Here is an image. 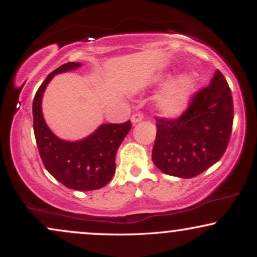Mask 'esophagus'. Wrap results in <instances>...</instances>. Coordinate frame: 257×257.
Returning a JSON list of instances; mask_svg holds the SVG:
<instances>
[{"label": "esophagus", "mask_w": 257, "mask_h": 257, "mask_svg": "<svg viewBox=\"0 0 257 257\" xmlns=\"http://www.w3.org/2000/svg\"><path fill=\"white\" fill-rule=\"evenodd\" d=\"M143 119H144L143 114H140V113H134L132 116V123H133V124H137V123L141 122Z\"/></svg>", "instance_id": "esophagus-1"}]
</instances>
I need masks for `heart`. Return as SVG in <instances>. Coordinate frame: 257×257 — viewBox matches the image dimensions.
<instances>
[{"label": "heart", "mask_w": 257, "mask_h": 257, "mask_svg": "<svg viewBox=\"0 0 257 257\" xmlns=\"http://www.w3.org/2000/svg\"><path fill=\"white\" fill-rule=\"evenodd\" d=\"M174 73L166 71L153 75L147 81V87H162L153 100V108L159 116L166 118H176L187 110L193 95L198 88V75L187 71L173 78Z\"/></svg>", "instance_id": "obj_1"}]
</instances>
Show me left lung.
<instances>
[{
  "label": "left lung",
  "instance_id": "1",
  "mask_svg": "<svg viewBox=\"0 0 257 257\" xmlns=\"http://www.w3.org/2000/svg\"><path fill=\"white\" fill-rule=\"evenodd\" d=\"M233 123V101L219 70L193 96L178 119H157L152 161L161 172L190 179L216 163L226 151Z\"/></svg>",
  "mask_w": 257,
  "mask_h": 257
}]
</instances>
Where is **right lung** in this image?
Instances as JSON below:
<instances>
[{
    "mask_svg": "<svg viewBox=\"0 0 257 257\" xmlns=\"http://www.w3.org/2000/svg\"><path fill=\"white\" fill-rule=\"evenodd\" d=\"M81 66V63L64 64L44 79L32 102L34 133L41 159L53 178L67 188L93 191L104 187L113 176L117 150L131 131L132 124L131 120L122 124L106 123L77 141L63 140L49 129L42 112V99L47 85L55 75Z\"/></svg>",
    "mask_w": 257,
    "mask_h": 257,
    "instance_id": "obj_1",
    "label": "right lung"
}]
</instances>
